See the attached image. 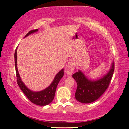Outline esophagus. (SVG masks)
<instances>
[{
    "label": "esophagus",
    "instance_id": "1",
    "mask_svg": "<svg viewBox=\"0 0 129 129\" xmlns=\"http://www.w3.org/2000/svg\"><path fill=\"white\" fill-rule=\"evenodd\" d=\"M75 64L72 62H69L67 63L65 67V72L67 75H72V73H73L74 70H75Z\"/></svg>",
    "mask_w": 129,
    "mask_h": 129
}]
</instances>
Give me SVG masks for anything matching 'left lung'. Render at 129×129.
Listing matches in <instances>:
<instances>
[{"mask_svg": "<svg viewBox=\"0 0 129 129\" xmlns=\"http://www.w3.org/2000/svg\"><path fill=\"white\" fill-rule=\"evenodd\" d=\"M115 69V63H112L110 69L103 78L96 81L88 79L85 75L79 70L72 76L76 81L77 88L75 98L82 103H90L103 95L109 87Z\"/></svg>", "mask_w": 129, "mask_h": 129, "instance_id": "obj_1", "label": "left lung"}]
</instances>
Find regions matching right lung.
Here are the masks:
<instances>
[{
    "mask_svg": "<svg viewBox=\"0 0 129 129\" xmlns=\"http://www.w3.org/2000/svg\"><path fill=\"white\" fill-rule=\"evenodd\" d=\"M38 31V29L30 31L26 34L25 37L28 36V35ZM17 48H16L15 53H14V61H15V68L17 84H18L20 89L22 90V91H23V93L25 94L26 96L33 104L38 105V106H46V105L49 104L54 99L57 84L63 76V74H64L63 69H62L59 73H57L50 86H48L45 89L41 91H33L29 88H28L24 83L22 82L20 75L19 74L17 67Z\"/></svg>",
    "mask_w": 129,
    "mask_h": 129,
    "instance_id": "right-lung-1",
    "label": "right lung"
}]
</instances>
